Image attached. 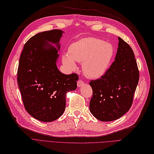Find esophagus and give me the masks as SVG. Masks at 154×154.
<instances>
[{
  "label": "esophagus",
  "mask_w": 154,
  "mask_h": 154,
  "mask_svg": "<svg viewBox=\"0 0 154 154\" xmlns=\"http://www.w3.org/2000/svg\"><path fill=\"white\" fill-rule=\"evenodd\" d=\"M84 82L83 81L82 79H79L78 80V83H77V85H78V87H82L83 85H84Z\"/></svg>",
  "instance_id": "obj_1"
}]
</instances>
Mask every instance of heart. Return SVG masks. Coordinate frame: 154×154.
<instances>
[{"mask_svg": "<svg viewBox=\"0 0 154 154\" xmlns=\"http://www.w3.org/2000/svg\"><path fill=\"white\" fill-rule=\"evenodd\" d=\"M115 55V49L112 44L98 38H86L71 45L68 53L63 55L62 61L71 71L76 68V61L82 62L85 75L97 79L106 72Z\"/></svg>", "mask_w": 154, "mask_h": 154, "instance_id": "heart-1", "label": "heart"}]
</instances>
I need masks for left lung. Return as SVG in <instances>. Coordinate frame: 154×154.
Wrapping results in <instances>:
<instances>
[{
    "label": "left lung",
    "mask_w": 154,
    "mask_h": 154,
    "mask_svg": "<svg viewBox=\"0 0 154 154\" xmlns=\"http://www.w3.org/2000/svg\"><path fill=\"white\" fill-rule=\"evenodd\" d=\"M119 41L115 60L110 68L100 79L90 82L93 90L90 112L103 122L119 119L129 110L139 80L132 49L120 37Z\"/></svg>",
    "instance_id": "obj_1"
}]
</instances>
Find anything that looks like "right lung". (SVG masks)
<instances>
[{
  "label": "right lung",
  "instance_id": "right-lung-1",
  "mask_svg": "<svg viewBox=\"0 0 154 154\" xmlns=\"http://www.w3.org/2000/svg\"><path fill=\"white\" fill-rule=\"evenodd\" d=\"M63 32L54 29L34 35L25 44L19 59L17 83L25 109L44 122L60 118L65 109L66 93L77 88L78 76L63 74L56 66Z\"/></svg>",
  "mask_w": 154,
  "mask_h": 154
}]
</instances>
